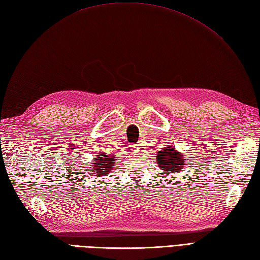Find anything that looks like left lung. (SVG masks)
I'll return each mask as SVG.
<instances>
[{
  "mask_svg": "<svg viewBox=\"0 0 260 260\" xmlns=\"http://www.w3.org/2000/svg\"><path fill=\"white\" fill-rule=\"evenodd\" d=\"M156 161L160 170L166 174L179 173L184 170L185 166L184 155L180 154L172 145L159 150L158 154L156 155Z\"/></svg>",
  "mask_w": 260,
  "mask_h": 260,
  "instance_id": "1",
  "label": "left lung"
}]
</instances>
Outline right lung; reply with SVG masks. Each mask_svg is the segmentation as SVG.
<instances>
[{"label":"right lung","instance_id":"right-lung-1","mask_svg":"<svg viewBox=\"0 0 260 260\" xmlns=\"http://www.w3.org/2000/svg\"><path fill=\"white\" fill-rule=\"evenodd\" d=\"M96 156H98V157L94 159L92 166V174H95L94 176L98 177L106 176L108 173L113 171V167L115 166V155H111L107 152H104Z\"/></svg>","mask_w":260,"mask_h":260}]
</instances>
